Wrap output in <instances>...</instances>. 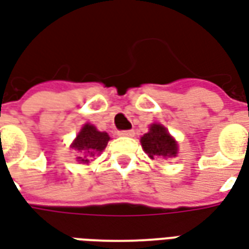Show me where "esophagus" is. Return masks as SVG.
Wrapping results in <instances>:
<instances>
[{
	"instance_id": "34e87169",
	"label": "esophagus",
	"mask_w": 249,
	"mask_h": 249,
	"mask_svg": "<svg viewBox=\"0 0 249 249\" xmlns=\"http://www.w3.org/2000/svg\"><path fill=\"white\" fill-rule=\"evenodd\" d=\"M121 137H134V130H122V131H119L118 132Z\"/></svg>"
}]
</instances>
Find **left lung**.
<instances>
[{"label":"left lung","instance_id":"left-lung-1","mask_svg":"<svg viewBox=\"0 0 249 249\" xmlns=\"http://www.w3.org/2000/svg\"><path fill=\"white\" fill-rule=\"evenodd\" d=\"M143 150L148 154V157H177L178 144L168 134L166 127L154 123L150 127V131L144 134L141 139Z\"/></svg>","mask_w":249,"mask_h":249}]
</instances>
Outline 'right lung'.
Wrapping results in <instances>:
<instances>
[{"instance_id":"right-lung-1","label":"right lung","mask_w":249,"mask_h":249,"mask_svg":"<svg viewBox=\"0 0 249 249\" xmlns=\"http://www.w3.org/2000/svg\"><path fill=\"white\" fill-rule=\"evenodd\" d=\"M108 139L110 137L107 135V132L98 131L95 127L87 123L79 131L71 147L79 152L77 158L79 162L89 163L91 158L103 151V148L107 146Z\"/></svg>"}]
</instances>
